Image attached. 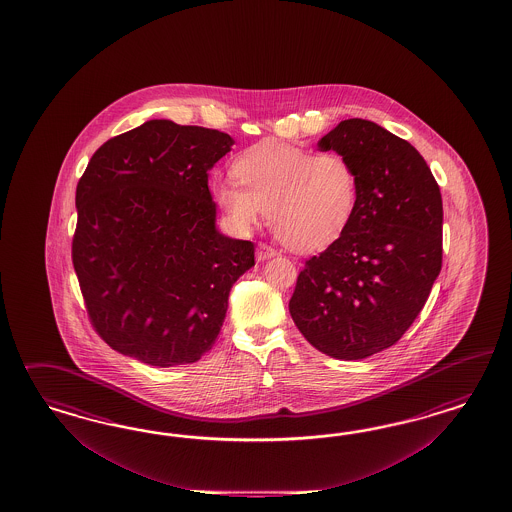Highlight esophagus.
<instances>
[{
	"label": "esophagus",
	"instance_id": "1",
	"mask_svg": "<svg viewBox=\"0 0 512 512\" xmlns=\"http://www.w3.org/2000/svg\"><path fill=\"white\" fill-rule=\"evenodd\" d=\"M274 255H278L276 249L270 248V246H266V244H259V248H257V261L272 259Z\"/></svg>",
	"mask_w": 512,
	"mask_h": 512
}]
</instances>
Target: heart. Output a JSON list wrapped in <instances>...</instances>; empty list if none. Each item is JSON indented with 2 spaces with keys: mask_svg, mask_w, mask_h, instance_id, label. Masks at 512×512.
<instances>
[{
  "mask_svg": "<svg viewBox=\"0 0 512 512\" xmlns=\"http://www.w3.org/2000/svg\"><path fill=\"white\" fill-rule=\"evenodd\" d=\"M231 174L237 186L217 184L214 199L234 227L248 231L268 212L272 233L298 253L334 246L357 212V169L338 152L266 140L238 155Z\"/></svg>",
  "mask_w": 512,
  "mask_h": 512,
  "instance_id": "b5f03b06",
  "label": "heart"
}]
</instances>
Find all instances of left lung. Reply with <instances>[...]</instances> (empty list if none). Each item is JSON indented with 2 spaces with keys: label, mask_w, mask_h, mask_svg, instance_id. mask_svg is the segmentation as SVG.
Segmentation results:
<instances>
[{
  "label": "left lung",
  "mask_w": 512,
  "mask_h": 512,
  "mask_svg": "<svg viewBox=\"0 0 512 512\" xmlns=\"http://www.w3.org/2000/svg\"><path fill=\"white\" fill-rule=\"evenodd\" d=\"M317 146L353 163L360 195L347 233L298 274L289 311L328 357H372L413 325L441 272V191L415 146L368 120H343Z\"/></svg>",
  "instance_id": "1"
}]
</instances>
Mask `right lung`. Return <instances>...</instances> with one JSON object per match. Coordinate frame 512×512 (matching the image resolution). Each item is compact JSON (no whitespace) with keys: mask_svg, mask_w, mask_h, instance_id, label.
Wrapping results in <instances>:
<instances>
[{"mask_svg":"<svg viewBox=\"0 0 512 512\" xmlns=\"http://www.w3.org/2000/svg\"><path fill=\"white\" fill-rule=\"evenodd\" d=\"M234 140L150 120L92 155L77 186L73 266L93 330L122 355L169 368L212 349L255 246L216 229L208 171Z\"/></svg>","mask_w":512,"mask_h":512,"instance_id":"obj_1","label":"right lung"}]
</instances>
